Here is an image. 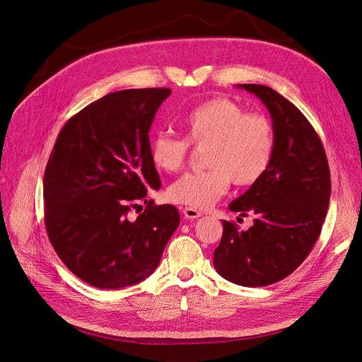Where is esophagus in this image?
Here are the masks:
<instances>
[{"label":"esophagus","mask_w":362,"mask_h":362,"mask_svg":"<svg viewBox=\"0 0 362 362\" xmlns=\"http://www.w3.org/2000/svg\"><path fill=\"white\" fill-rule=\"evenodd\" d=\"M182 214H184L185 219H197L202 216V212H199L197 209H193V208H184Z\"/></svg>","instance_id":"1"}]
</instances>
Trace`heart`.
<instances>
[{"instance_id":"heart-1","label":"heart","mask_w":362,"mask_h":362,"mask_svg":"<svg viewBox=\"0 0 362 362\" xmlns=\"http://www.w3.org/2000/svg\"><path fill=\"white\" fill-rule=\"evenodd\" d=\"M185 139L158 132L150 141V158L165 172L180 170L190 144L204 148L209 169L185 174L168 188V197L193 209H206L228 192L231 181L240 187L259 182L269 169L275 136L271 120L247 112L240 103L215 97L194 107L184 119Z\"/></svg>"}]
</instances>
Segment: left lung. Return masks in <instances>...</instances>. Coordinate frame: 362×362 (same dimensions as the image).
Masks as SVG:
<instances>
[{
  "instance_id": "8db88e82",
  "label": "left lung",
  "mask_w": 362,
  "mask_h": 362,
  "mask_svg": "<svg viewBox=\"0 0 362 362\" xmlns=\"http://www.w3.org/2000/svg\"><path fill=\"white\" fill-rule=\"evenodd\" d=\"M237 87L267 106L275 148L264 178L230 204L242 216L253 214V226L238 231L235 222L222 221L214 267L231 283L262 287L286 279L317 243L330 200V169L318 134L293 103L265 85Z\"/></svg>"
}]
</instances>
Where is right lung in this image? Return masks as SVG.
Wrapping results in <instances>:
<instances>
[{
  "label": "right lung",
  "mask_w": 362,
  "mask_h": 362,
  "mask_svg": "<svg viewBox=\"0 0 362 362\" xmlns=\"http://www.w3.org/2000/svg\"><path fill=\"white\" fill-rule=\"evenodd\" d=\"M169 88L124 90L83 107L62 128L44 174L51 245L76 277L98 288L140 283L158 268L180 223L172 204L147 200L160 180L148 131ZM139 201L144 213L127 218Z\"/></svg>",
  "instance_id": "obj_1"
}]
</instances>
